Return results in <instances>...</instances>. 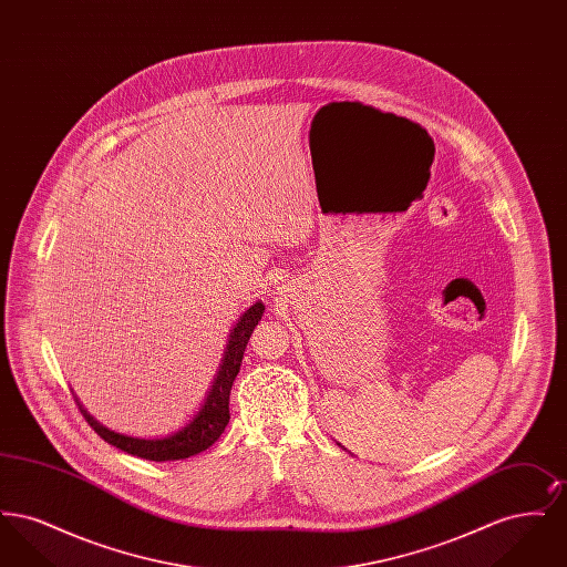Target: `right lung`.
Returning a JSON list of instances; mask_svg holds the SVG:
<instances>
[{
    "instance_id": "right-lung-1",
    "label": "right lung",
    "mask_w": 567,
    "mask_h": 567,
    "mask_svg": "<svg viewBox=\"0 0 567 567\" xmlns=\"http://www.w3.org/2000/svg\"><path fill=\"white\" fill-rule=\"evenodd\" d=\"M264 310H266V306L261 301L252 303L240 317L236 327L231 329L229 344H227V351L223 357L220 370L216 374L215 384H213L206 402L202 405V410L195 414V419L190 421L185 430L162 437V440H140V437H132V435L110 432L104 425H100L93 416H89L86 410H82V405L79 404L84 421L93 427V432L97 433L104 442H109L112 446H116V449H121L130 455L148 458V461H176V458L193 457V455L210 449L229 423L231 384L240 372L244 349L248 344V338H250L252 329L261 321Z\"/></svg>"
}]
</instances>
